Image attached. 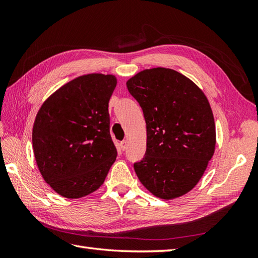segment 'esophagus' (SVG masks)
I'll list each match as a JSON object with an SVG mask.
<instances>
[{"label":"esophagus","instance_id":"1","mask_svg":"<svg viewBox=\"0 0 258 258\" xmlns=\"http://www.w3.org/2000/svg\"><path fill=\"white\" fill-rule=\"evenodd\" d=\"M119 145H120V149H122L123 151H125L126 149H127V146H128V142L127 141H122V142H120V143H119Z\"/></svg>","mask_w":258,"mask_h":258}]
</instances>
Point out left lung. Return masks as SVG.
Listing matches in <instances>:
<instances>
[{
	"label": "left lung",
	"mask_w": 258,
	"mask_h": 258,
	"mask_svg": "<svg viewBox=\"0 0 258 258\" xmlns=\"http://www.w3.org/2000/svg\"><path fill=\"white\" fill-rule=\"evenodd\" d=\"M126 86L146 123L145 156L134 164L140 182L162 200L188 193L215 152V122L204 92L165 68L141 71Z\"/></svg>",
	"instance_id": "1"
}]
</instances>
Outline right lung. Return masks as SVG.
<instances>
[{
  "mask_svg": "<svg viewBox=\"0 0 258 258\" xmlns=\"http://www.w3.org/2000/svg\"><path fill=\"white\" fill-rule=\"evenodd\" d=\"M114 75L79 76L48 96L33 125L37 167L51 187L80 199L102 186L117 151L109 134L108 102Z\"/></svg>",
  "mask_w": 258,
  "mask_h": 258,
  "instance_id": "obj_1",
  "label": "right lung"
}]
</instances>
